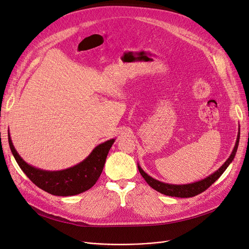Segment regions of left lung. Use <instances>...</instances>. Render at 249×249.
<instances>
[{
	"label": "left lung",
	"mask_w": 249,
	"mask_h": 249,
	"mask_svg": "<svg viewBox=\"0 0 249 249\" xmlns=\"http://www.w3.org/2000/svg\"><path fill=\"white\" fill-rule=\"evenodd\" d=\"M239 139H240V129H239V134L237 136L235 147H233L231 156L229 157V159L224 162V164H222V166L220 168H218L215 172H213L212 175H210L209 177L202 178L200 180H197V182L190 183V184H184V185H175V184L163 183V182H160V180H158L150 176H148L147 173L144 172V170L140 167L139 164H138V169H139V172L142 176V178H144L146 180V183L156 191L160 192L162 194H165V195H168V196H172V197H182V198L183 197H192V196H195V195L200 194L201 192L207 190L211 185L214 184L216 180L221 177L222 173L225 171V169L229 167V165L231 163L233 158H235V156H236L238 145H239Z\"/></svg>",
	"instance_id": "1"
}]
</instances>
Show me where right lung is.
<instances>
[{
	"label": "right lung",
	"instance_id": "right-lung-1",
	"mask_svg": "<svg viewBox=\"0 0 249 249\" xmlns=\"http://www.w3.org/2000/svg\"><path fill=\"white\" fill-rule=\"evenodd\" d=\"M9 146L20 169L40 189L57 196H71L90 189L99 179L109 150L115 139H110L93 148L86 159L63 170L50 171L36 168L22 160L14 147L8 131Z\"/></svg>",
	"mask_w": 249,
	"mask_h": 249
}]
</instances>
